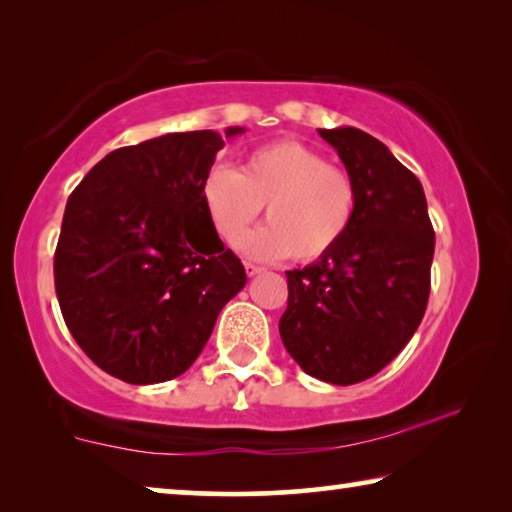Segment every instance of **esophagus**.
Returning <instances> with one entry per match:
<instances>
[{
    "mask_svg": "<svg viewBox=\"0 0 512 512\" xmlns=\"http://www.w3.org/2000/svg\"><path fill=\"white\" fill-rule=\"evenodd\" d=\"M262 271H264L262 266H255V264L246 262V273H248V277H255V275H259V273H262Z\"/></svg>",
    "mask_w": 512,
    "mask_h": 512,
    "instance_id": "obj_1",
    "label": "esophagus"
}]
</instances>
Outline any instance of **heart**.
Here are the masks:
<instances>
[{
  "label": "heart",
  "instance_id": "heart-1",
  "mask_svg": "<svg viewBox=\"0 0 512 512\" xmlns=\"http://www.w3.org/2000/svg\"><path fill=\"white\" fill-rule=\"evenodd\" d=\"M201 194L225 244H237L264 205L268 223L241 241V250L262 262L287 255L314 262L341 244L357 212L350 173L298 140L259 146L239 171L216 164Z\"/></svg>",
  "mask_w": 512,
  "mask_h": 512
}]
</instances>
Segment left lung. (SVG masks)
Segmentation results:
<instances>
[{
    "mask_svg": "<svg viewBox=\"0 0 512 512\" xmlns=\"http://www.w3.org/2000/svg\"><path fill=\"white\" fill-rule=\"evenodd\" d=\"M318 135L352 176L357 212L339 246L287 271L280 336L307 375L350 386L388 366L418 329L436 235L420 180L386 144L352 126Z\"/></svg>",
    "mask_w": 512,
    "mask_h": 512,
    "instance_id": "obj_1",
    "label": "left lung"
}]
</instances>
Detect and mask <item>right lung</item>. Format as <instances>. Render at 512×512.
Segmentation results:
<instances>
[{
    "mask_svg": "<svg viewBox=\"0 0 512 512\" xmlns=\"http://www.w3.org/2000/svg\"><path fill=\"white\" fill-rule=\"evenodd\" d=\"M223 144L219 133L192 131L124 146L67 201L54 257L58 305L81 350L128 384L183 375L246 284L201 194Z\"/></svg>",
    "mask_w": 512,
    "mask_h": 512,
    "instance_id": "right-lung-1",
    "label": "right lung"
}]
</instances>
